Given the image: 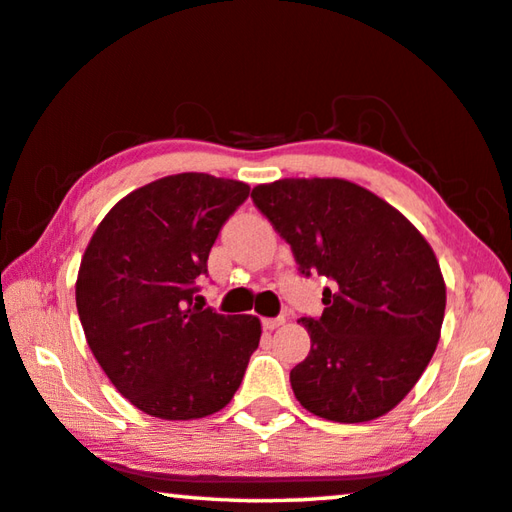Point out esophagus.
<instances>
[{
	"instance_id": "obj_1",
	"label": "esophagus",
	"mask_w": 512,
	"mask_h": 512,
	"mask_svg": "<svg viewBox=\"0 0 512 512\" xmlns=\"http://www.w3.org/2000/svg\"><path fill=\"white\" fill-rule=\"evenodd\" d=\"M282 323H285V319H282V316H278V319H264L262 326H264V330H275V328H280Z\"/></svg>"
}]
</instances>
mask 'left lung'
<instances>
[{
    "mask_svg": "<svg viewBox=\"0 0 512 512\" xmlns=\"http://www.w3.org/2000/svg\"><path fill=\"white\" fill-rule=\"evenodd\" d=\"M300 266L332 280L312 348L289 373L312 415L362 424L396 408L431 362L446 285L431 243L399 209L339 177H285L250 193Z\"/></svg>",
    "mask_w": 512,
    "mask_h": 512,
    "instance_id": "left-lung-1",
    "label": "left lung"
}]
</instances>
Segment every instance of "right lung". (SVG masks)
<instances>
[{"instance_id": "right-lung-1", "label": "right lung", "mask_w": 512, "mask_h": 512, "mask_svg": "<svg viewBox=\"0 0 512 512\" xmlns=\"http://www.w3.org/2000/svg\"><path fill=\"white\" fill-rule=\"evenodd\" d=\"M246 182L180 173L127 193L81 257L75 298L97 364L145 415L189 421L223 410L259 346L257 316L193 303L196 278Z\"/></svg>"}]
</instances>
